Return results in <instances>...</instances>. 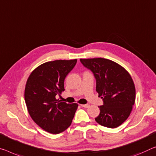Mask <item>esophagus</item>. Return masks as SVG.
Here are the masks:
<instances>
[{"label":"esophagus","mask_w":156,"mask_h":156,"mask_svg":"<svg viewBox=\"0 0 156 156\" xmlns=\"http://www.w3.org/2000/svg\"><path fill=\"white\" fill-rule=\"evenodd\" d=\"M81 106H82L83 108H87L90 107V105L89 104H83V105H80Z\"/></svg>","instance_id":"1"}]
</instances>
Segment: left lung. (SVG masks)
I'll return each mask as SVG.
<instances>
[{"label":"left lung","instance_id":"8db88e82","mask_svg":"<svg viewBox=\"0 0 156 156\" xmlns=\"http://www.w3.org/2000/svg\"><path fill=\"white\" fill-rule=\"evenodd\" d=\"M82 65L93 73L96 90L103 98L96 122L115 128L129 117L135 101V87L131 76L122 66L105 58L80 59Z\"/></svg>","mask_w":156,"mask_h":156}]
</instances>
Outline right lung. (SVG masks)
<instances>
[{
    "instance_id": "obj_1",
    "label": "right lung",
    "mask_w": 156,
    "mask_h": 156,
    "mask_svg": "<svg viewBox=\"0 0 156 156\" xmlns=\"http://www.w3.org/2000/svg\"><path fill=\"white\" fill-rule=\"evenodd\" d=\"M77 60H55L44 63L31 73L25 88V101L33 121L46 131L58 134L71 124L77 103L56 99L65 91L66 76Z\"/></svg>"
}]
</instances>
